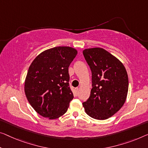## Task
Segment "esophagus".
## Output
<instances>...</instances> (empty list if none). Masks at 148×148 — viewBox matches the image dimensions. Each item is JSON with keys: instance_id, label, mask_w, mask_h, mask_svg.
Returning <instances> with one entry per match:
<instances>
[{"instance_id": "34e87169", "label": "esophagus", "mask_w": 148, "mask_h": 148, "mask_svg": "<svg viewBox=\"0 0 148 148\" xmlns=\"http://www.w3.org/2000/svg\"><path fill=\"white\" fill-rule=\"evenodd\" d=\"M78 90H79V88H75V92H76V96L78 95Z\"/></svg>"}]
</instances>
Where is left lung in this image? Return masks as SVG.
I'll return each mask as SVG.
<instances>
[{
	"instance_id": "1",
	"label": "left lung",
	"mask_w": 148,
	"mask_h": 148,
	"mask_svg": "<svg viewBox=\"0 0 148 148\" xmlns=\"http://www.w3.org/2000/svg\"><path fill=\"white\" fill-rule=\"evenodd\" d=\"M83 54L92 71V88L83 102L85 112L96 120H106L122 107L128 91V77L123 64L101 48L85 49Z\"/></svg>"
}]
</instances>
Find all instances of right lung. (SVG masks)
Segmentation results:
<instances>
[{
    "mask_svg": "<svg viewBox=\"0 0 148 148\" xmlns=\"http://www.w3.org/2000/svg\"><path fill=\"white\" fill-rule=\"evenodd\" d=\"M77 53L69 46L52 48L40 53L30 64L25 92L28 102L40 116L52 120L66 112L74 98L68 67Z\"/></svg>",
    "mask_w": 148,
    "mask_h": 148,
    "instance_id": "1",
    "label": "right lung"
}]
</instances>
